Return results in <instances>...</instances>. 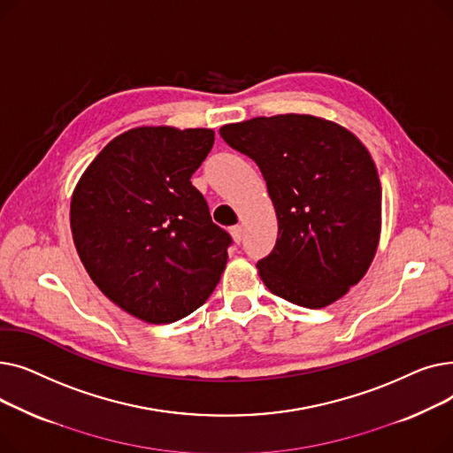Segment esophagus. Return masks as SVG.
<instances>
[{
  "mask_svg": "<svg viewBox=\"0 0 453 453\" xmlns=\"http://www.w3.org/2000/svg\"><path fill=\"white\" fill-rule=\"evenodd\" d=\"M229 233H231V236H233V241L239 244L241 241H242V234H244V229H242V226H233L231 229H229Z\"/></svg>",
  "mask_w": 453,
  "mask_h": 453,
  "instance_id": "obj_1",
  "label": "esophagus"
}]
</instances>
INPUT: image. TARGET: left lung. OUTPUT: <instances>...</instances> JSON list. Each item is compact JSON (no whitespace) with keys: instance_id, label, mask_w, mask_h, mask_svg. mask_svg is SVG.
I'll use <instances>...</instances> for the list:
<instances>
[{"instance_id":"1","label":"left lung","mask_w":453,"mask_h":453,"mask_svg":"<svg viewBox=\"0 0 453 453\" xmlns=\"http://www.w3.org/2000/svg\"><path fill=\"white\" fill-rule=\"evenodd\" d=\"M220 135L258 165L275 207L277 242L257 263L268 290L304 308L343 297L369 270L382 227V187L362 141L299 113L226 125Z\"/></svg>"}]
</instances>
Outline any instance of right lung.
<instances>
[{
  "label": "right lung",
  "mask_w": 453,
  "mask_h": 453,
  "mask_svg": "<svg viewBox=\"0 0 453 453\" xmlns=\"http://www.w3.org/2000/svg\"><path fill=\"white\" fill-rule=\"evenodd\" d=\"M212 142L209 128H132L108 142L75 187L69 214L82 265L141 321L195 312L226 270L231 236L190 183Z\"/></svg>",
  "instance_id": "right-lung-1"
}]
</instances>
